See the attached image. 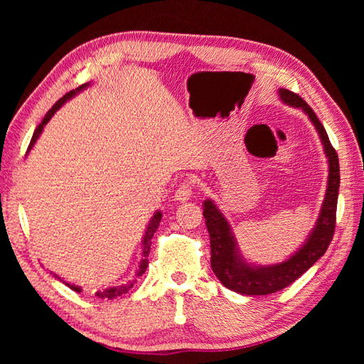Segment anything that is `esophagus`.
I'll list each match as a JSON object with an SVG mask.
<instances>
[{"mask_svg":"<svg viewBox=\"0 0 364 364\" xmlns=\"http://www.w3.org/2000/svg\"><path fill=\"white\" fill-rule=\"evenodd\" d=\"M193 186H194V179L193 178H186L181 185L179 188L174 193V200L178 202H186L190 200V197L193 196Z\"/></svg>","mask_w":364,"mask_h":364,"instance_id":"34e87169","label":"esophagus"}]
</instances>
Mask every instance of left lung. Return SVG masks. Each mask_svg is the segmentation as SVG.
Returning a JSON list of instances; mask_svg holds the SVG:
<instances>
[{
  "label": "left lung",
  "instance_id": "8db88e82",
  "mask_svg": "<svg viewBox=\"0 0 364 364\" xmlns=\"http://www.w3.org/2000/svg\"><path fill=\"white\" fill-rule=\"evenodd\" d=\"M279 97L285 105L301 107L314 124L328 158V185L321 214H318L316 226L308 235L304 246L297 249L289 259L279 264H272V266H252L246 262L240 253L237 240L225 215L220 213V209L211 199L203 202V217L206 220L209 240H211L213 272L226 289L247 296H262L279 291L302 277L326 252L336 229V209L340 186L337 153L314 111L299 95L289 90H279Z\"/></svg>",
  "mask_w": 364,
  "mask_h": 364
}]
</instances>
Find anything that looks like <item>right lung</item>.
Segmentation results:
<instances>
[{"label":"right lung","instance_id":"obj_1","mask_svg":"<svg viewBox=\"0 0 364 364\" xmlns=\"http://www.w3.org/2000/svg\"><path fill=\"white\" fill-rule=\"evenodd\" d=\"M90 86V83H85V85H82V86H79L77 87V90H73V91H70V92H67L65 94L60 100H58L56 103H54V106L50 109V111L47 112V115L43 117V119H42V123L36 127V130H35V134H33V136H31V141H30V146H28V150H27V153L33 149V146H35V142L38 141V138H39V135L42 134V130H43V126H46L48 121L51 119V117L56 114V111L58 109L67 102V100H70V98H73L75 94H79L80 91H83L85 87H87ZM161 218H162V214L159 213V211H156L155 213V215L151 217V220L149 222V225H147V229H146V234H144V238H142V259H141V262H139V270L136 272V277H141L142 273L146 272V269H147V266H149V259H147V257H149V253H150V245H151V238H153V235H155V232L158 230V226H159V222H161ZM136 281L134 279V281H130V282H127V284H123V285H119V287H111V289H106L105 291H97V294L95 296H98V297H102V299H114V297H117V296H121V294H124V293H127L132 287H134V284H135ZM68 287L71 289V290H74V291H77V293H80L82 291V289L80 287H77V285H71V284H67Z\"/></svg>","mask_w":364,"mask_h":364}]
</instances>
